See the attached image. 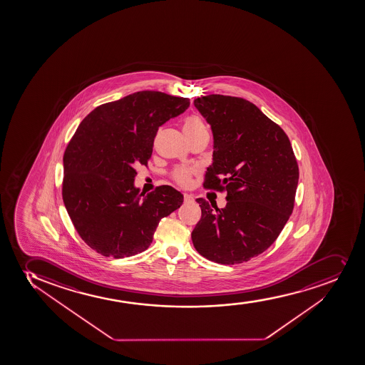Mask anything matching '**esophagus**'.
<instances>
[{"label": "esophagus", "mask_w": 365, "mask_h": 365, "mask_svg": "<svg viewBox=\"0 0 365 365\" xmlns=\"http://www.w3.org/2000/svg\"><path fill=\"white\" fill-rule=\"evenodd\" d=\"M183 199H185V202H190V201L194 200V199H192V196L189 195V194H185V195H183Z\"/></svg>", "instance_id": "obj_1"}]
</instances>
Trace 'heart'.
Listing matches in <instances>:
<instances>
[{"instance_id": "obj_1", "label": "heart", "mask_w": 365, "mask_h": 365, "mask_svg": "<svg viewBox=\"0 0 365 365\" xmlns=\"http://www.w3.org/2000/svg\"><path fill=\"white\" fill-rule=\"evenodd\" d=\"M183 129L189 140L195 136H199L201 133H207V128L205 125V123L201 120L200 118L196 117V115H187L183 120ZM192 170L188 168H177L173 171V180L176 182L177 185H182V187H187L190 185V180H192Z\"/></svg>"}]
</instances>
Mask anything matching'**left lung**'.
Returning a JSON list of instances; mask_svg holds the SVG:
<instances>
[{
  "label": "left lung",
  "instance_id": "8db88e82",
  "mask_svg": "<svg viewBox=\"0 0 365 365\" xmlns=\"http://www.w3.org/2000/svg\"><path fill=\"white\" fill-rule=\"evenodd\" d=\"M194 105L213 133V163L204 188L227 192V202L220 210L196 199L201 220L192 245L215 263H245L267 251L289 220L298 163L286 133L252 102L212 94Z\"/></svg>",
  "mask_w": 365,
  "mask_h": 365
}]
</instances>
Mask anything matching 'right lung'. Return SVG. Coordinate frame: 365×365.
<instances>
[{
  "label": "right lung",
  "instance_id": "add662e5",
  "mask_svg": "<svg viewBox=\"0 0 365 365\" xmlns=\"http://www.w3.org/2000/svg\"><path fill=\"white\" fill-rule=\"evenodd\" d=\"M188 98L138 91L88 114L63 154V200L83 241L103 257L145 251L161 218L183 195L170 185L140 192L135 166L148 164L159 126L188 108Z\"/></svg>",
  "mask_w": 365,
  "mask_h": 365
}]
</instances>
